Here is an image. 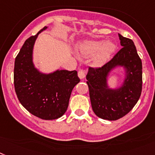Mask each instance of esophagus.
<instances>
[{
	"label": "esophagus",
	"instance_id": "1",
	"mask_svg": "<svg viewBox=\"0 0 155 155\" xmlns=\"http://www.w3.org/2000/svg\"><path fill=\"white\" fill-rule=\"evenodd\" d=\"M78 75H79V77L80 78V79H84L86 76V71L84 69H81L80 68V70H79V71H78Z\"/></svg>",
	"mask_w": 155,
	"mask_h": 155
}]
</instances>
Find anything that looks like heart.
<instances>
[{
    "label": "heart",
    "mask_w": 155,
    "mask_h": 155,
    "mask_svg": "<svg viewBox=\"0 0 155 155\" xmlns=\"http://www.w3.org/2000/svg\"><path fill=\"white\" fill-rule=\"evenodd\" d=\"M116 48V45L111 41L86 40L78 44L76 49L83 57L87 58L92 56L94 65L101 66L110 60Z\"/></svg>",
    "instance_id": "1"
}]
</instances>
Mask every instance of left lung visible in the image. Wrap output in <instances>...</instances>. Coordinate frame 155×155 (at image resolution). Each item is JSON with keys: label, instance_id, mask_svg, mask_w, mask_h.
<instances>
[{"label": "left lung", "instance_id": "8db88e82", "mask_svg": "<svg viewBox=\"0 0 155 155\" xmlns=\"http://www.w3.org/2000/svg\"><path fill=\"white\" fill-rule=\"evenodd\" d=\"M118 35L121 49L102 67H90L86 76L94 113L98 117L109 120H116L128 114L142 92L141 59L133 41L120 34ZM118 66L125 68L126 78L120 88L112 89L107 87V75Z\"/></svg>", "mask_w": 155, "mask_h": 155}]
</instances>
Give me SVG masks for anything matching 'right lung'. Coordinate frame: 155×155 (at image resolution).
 Returning a JSON list of instances; mask_svg holds the SVG:
<instances>
[{
    "mask_svg": "<svg viewBox=\"0 0 155 155\" xmlns=\"http://www.w3.org/2000/svg\"><path fill=\"white\" fill-rule=\"evenodd\" d=\"M27 38L15 60L14 86L19 102L28 112L42 120H55L64 114L71 91L78 83L77 71L57 70L40 72L33 63V48L38 35Z\"/></svg>",
    "mask_w": 155,
    "mask_h": 155,
    "instance_id": "1",
    "label": "right lung"
}]
</instances>
